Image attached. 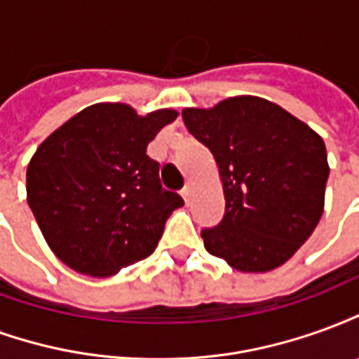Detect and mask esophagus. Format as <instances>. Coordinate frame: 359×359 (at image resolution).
I'll use <instances>...</instances> for the list:
<instances>
[{
  "label": "esophagus",
  "mask_w": 359,
  "mask_h": 359,
  "mask_svg": "<svg viewBox=\"0 0 359 359\" xmlns=\"http://www.w3.org/2000/svg\"><path fill=\"white\" fill-rule=\"evenodd\" d=\"M180 194H182V198H184V202L188 203V202H190V196H192V188L184 187V190H182Z\"/></svg>",
  "instance_id": "34e87169"
}]
</instances>
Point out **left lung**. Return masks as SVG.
Wrapping results in <instances>:
<instances>
[{"label": "left lung", "instance_id": "obj_1", "mask_svg": "<svg viewBox=\"0 0 359 359\" xmlns=\"http://www.w3.org/2000/svg\"><path fill=\"white\" fill-rule=\"evenodd\" d=\"M182 121L213 154L223 182L225 215L202 231L205 250L242 273L286 264L323 215V138L257 95L226 97L210 109L187 107Z\"/></svg>", "mask_w": 359, "mask_h": 359}]
</instances>
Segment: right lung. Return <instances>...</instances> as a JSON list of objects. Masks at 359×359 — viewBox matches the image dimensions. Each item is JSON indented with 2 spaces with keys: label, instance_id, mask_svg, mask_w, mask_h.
Listing matches in <instances>:
<instances>
[{
  "label": "right lung",
  "instance_id": "obj_1",
  "mask_svg": "<svg viewBox=\"0 0 359 359\" xmlns=\"http://www.w3.org/2000/svg\"><path fill=\"white\" fill-rule=\"evenodd\" d=\"M175 109L138 115L126 103H94L38 146L27 202L51 252L90 277H111L148 257L182 198L159 182L146 148Z\"/></svg>",
  "mask_w": 359,
  "mask_h": 359
}]
</instances>
